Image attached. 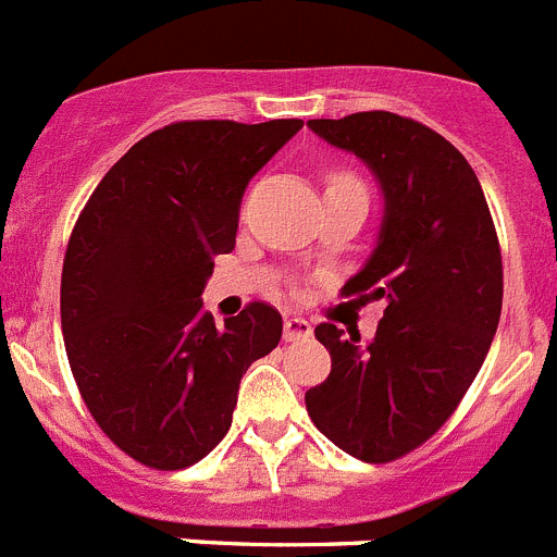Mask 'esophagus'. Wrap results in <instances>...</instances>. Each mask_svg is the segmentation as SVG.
<instances>
[{
	"mask_svg": "<svg viewBox=\"0 0 557 557\" xmlns=\"http://www.w3.org/2000/svg\"><path fill=\"white\" fill-rule=\"evenodd\" d=\"M312 337V323L307 321V318H298V314H289V318H284V339H307Z\"/></svg>",
	"mask_w": 557,
	"mask_h": 557,
	"instance_id": "34e87169",
	"label": "esophagus"
}]
</instances>
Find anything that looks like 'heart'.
<instances>
[{"mask_svg": "<svg viewBox=\"0 0 557 557\" xmlns=\"http://www.w3.org/2000/svg\"><path fill=\"white\" fill-rule=\"evenodd\" d=\"M337 178H346V175H337ZM337 178H334V181H337Z\"/></svg>", "mask_w": 557, "mask_h": 557, "instance_id": "obj_1", "label": "heart"}]
</instances>
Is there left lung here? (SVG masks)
<instances>
[{
    "mask_svg": "<svg viewBox=\"0 0 557 557\" xmlns=\"http://www.w3.org/2000/svg\"><path fill=\"white\" fill-rule=\"evenodd\" d=\"M307 127L354 152L382 191V223L346 295L385 301L376 337L334 323L314 337L332 373L307 391L314 426L348 455L391 462L435 435L485 362L502 312V253L474 170L455 145L391 111Z\"/></svg>",
    "mask_w": 557,
    "mask_h": 557,
    "instance_id": "8db88e82",
    "label": "left lung"
}]
</instances>
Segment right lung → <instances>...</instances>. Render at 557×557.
I'll return each instance as SVG.
<instances>
[{
  "instance_id": "add662e5",
  "label": "right lung",
  "mask_w": 557,
  "mask_h": 557,
  "mask_svg": "<svg viewBox=\"0 0 557 557\" xmlns=\"http://www.w3.org/2000/svg\"><path fill=\"white\" fill-rule=\"evenodd\" d=\"M301 120L175 122L131 147L77 218L61 275V326L81 396L113 444L178 471L225 437L239 379L282 339L250 304L214 318L203 289L234 250L250 178Z\"/></svg>"
}]
</instances>
